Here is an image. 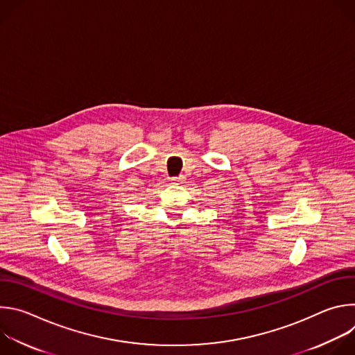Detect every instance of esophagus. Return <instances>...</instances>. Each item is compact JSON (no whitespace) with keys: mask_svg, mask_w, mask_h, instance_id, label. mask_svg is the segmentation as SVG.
<instances>
[{"mask_svg":"<svg viewBox=\"0 0 355 355\" xmlns=\"http://www.w3.org/2000/svg\"><path fill=\"white\" fill-rule=\"evenodd\" d=\"M171 181H174V182H182V181H184V177H182V175H180V177H175V178H173Z\"/></svg>","mask_w":355,"mask_h":355,"instance_id":"1","label":"esophagus"}]
</instances>
